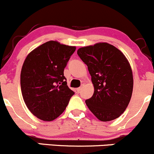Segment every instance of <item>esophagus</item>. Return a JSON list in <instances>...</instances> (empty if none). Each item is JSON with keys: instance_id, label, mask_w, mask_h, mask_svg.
I'll list each match as a JSON object with an SVG mask.
<instances>
[{"instance_id": "obj_1", "label": "esophagus", "mask_w": 154, "mask_h": 154, "mask_svg": "<svg viewBox=\"0 0 154 154\" xmlns=\"http://www.w3.org/2000/svg\"><path fill=\"white\" fill-rule=\"evenodd\" d=\"M82 89V86H81V87L78 88H76V91H78V92H80V91H81Z\"/></svg>"}]
</instances>
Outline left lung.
I'll return each instance as SVG.
<instances>
[{
    "mask_svg": "<svg viewBox=\"0 0 154 154\" xmlns=\"http://www.w3.org/2000/svg\"><path fill=\"white\" fill-rule=\"evenodd\" d=\"M87 65L94 87L86 105L99 120L108 122L122 115L131 100L133 75L128 60L116 47L97 43L77 51Z\"/></svg>",
    "mask_w": 154,
    "mask_h": 154,
    "instance_id": "8db88e82",
    "label": "left lung"
}]
</instances>
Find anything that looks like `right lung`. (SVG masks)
<instances>
[{"label":"right lung","mask_w":154,"mask_h":154,"mask_svg":"<svg viewBox=\"0 0 154 154\" xmlns=\"http://www.w3.org/2000/svg\"><path fill=\"white\" fill-rule=\"evenodd\" d=\"M75 47L50 41L26 57L20 75L23 100L34 116L53 121L63 112L74 91L63 71Z\"/></svg>","instance_id":"obj_1"}]
</instances>
